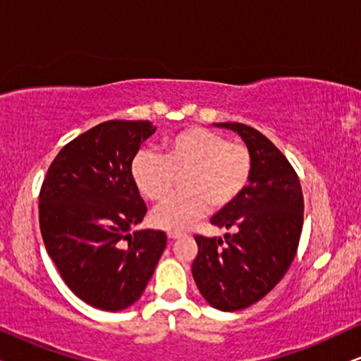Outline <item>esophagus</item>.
<instances>
[{
	"instance_id": "esophagus-1",
	"label": "esophagus",
	"mask_w": 361,
	"mask_h": 361,
	"mask_svg": "<svg viewBox=\"0 0 361 361\" xmlns=\"http://www.w3.org/2000/svg\"><path fill=\"white\" fill-rule=\"evenodd\" d=\"M184 233L182 231H167V238L169 240H177V238H182Z\"/></svg>"
}]
</instances>
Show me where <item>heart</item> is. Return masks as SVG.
Returning a JSON list of instances; mask_svg holds the SVG:
<instances>
[{"instance_id": "b5f03b06", "label": "heart", "mask_w": 361, "mask_h": 361, "mask_svg": "<svg viewBox=\"0 0 361 361\" xmlns=\"http://www.w3.org/2000/svg\"><path fill=\"white\" fill-rule=\"evenodd\" d=\"M253 157L250 147L228 141L209 128L189 126L166 137L161 156L140 151L131 161V177L141 195L161 202L180 176L182 192L151 212V224L161 230L182 231L210 209H224L250 184Z\"/></svg>"}]
</instances>
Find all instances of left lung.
Listing matches in <instances>:
<instances>
[{
  "mask_svg": "<svg viewBox=\"0 0 361 361\" xmlns=\"http://www.w3.org/2000/svg\"><path fill=\"white\" fill-rule=\"evenodd\" d=\"M238 133L253 157L250 184L210 224L235 230L221 238L195 235L192 276L212 307L235 312L263 299L288 273L304 221L299 177L286 156L243 123H215Z\"/></svg>",
  "mask_w": 361,
  "mask_h": 361,
  "instance_id": "obj_1",
  "label": "left lung"
}]
</instances>
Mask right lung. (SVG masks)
Returning <instances> with one entry per match:
<instances>
[{
    "mask_svg": "<svg viewBox=\"0 0 361 361\" xmlns=\"http://www.w3.org/2000/svg\"><path fill=\"white\" fill-rule=\"evenodd\" d=\"M156 126L111 120L77 136L49 166L39 194L44 245L63 283L100 310H123L146 289L167 236L131 228L147 207L131 161Z\"/></svg>",
    "mask_w": 361,
    "mask_h": 361,
    "instance_id": "right-lung-1",
    "label": "right lung"
}]
</instances>
